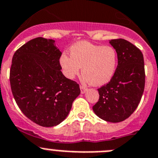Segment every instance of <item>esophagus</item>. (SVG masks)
Wrapping results in <instances>:
<instances>
[{"mask_svg": "<svg viewBox=\"0 0 158 158\" xmlns=\"http://www.w3.org/2000/svg\"><path fill=\"white\" fill-rule=\"evenodd\" d=\"M86 89H87V88H86V87H85V86H80L81 94H84L85 92L86 91Z\"/></svg>", "mask_w": 158, "mask_h": 158, "instance_id": "esophagus-1", "label": "esophagus"}]
</instances>
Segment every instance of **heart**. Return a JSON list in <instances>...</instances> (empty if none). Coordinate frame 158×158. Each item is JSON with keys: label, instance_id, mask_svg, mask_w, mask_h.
Listing matches in <instances>:
<instances>
[{"label": "heart", "instance_id": "b5f03b06", "mask_svg": "<svg viewBox=\"0 0 158 158\" xmlns=\"http://www.w3.org/2000/svg\"><path fill=\"white\" fill-rule=\"evenodd\" d=\"M70 56L63 54L60 64L67 78L78 76L82 67V79L94 86H102L112 79L116 71L118 54L110 45L102 46L82 41L69 49Z\"/></svg>", "mask_w": 158, "mask_h": 158}]
</instances>
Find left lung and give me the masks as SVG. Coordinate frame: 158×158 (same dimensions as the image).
I'll return each mask as SVG.
<instances>
[{
	"instance_id": "8db88e82",
	"label": "left lung",
	"mask_w": 158,
	"mask_h": 158,
	"mask_svg": "<svg viewBox=\"0 0 158 158\" xmlns=\"http://www.w3.org/2000/svg\"><path fill=\"white\" fill-rule=\"evenodd\" d=\"M109 43L118 54V64L110 82L98 89V102L93 106L97 116L111 123L123 121L137 109L145 87L144 59L141 50L118 38Z\"/></svg>"
}]
</instances>
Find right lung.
Here are the masks:
<instances>
[{
    "instance_id": "obj_1",
    "label": "right lung",
    "mask_w": 158,
    "mask_h": 158,
    "mask_svg": "<svg viewBox=\"0 0 158 158\" xmlns=\"http://www.w3.org/2000/svg\"><path fill=\"white\" fill-rule=\"evenodd\" d=\"M52 39L38 37L17 49L10 69V84L17 106L28 119L53 127L69 115L80 94L77 82L61 72V52Z\"/></svg>"
}]
</instances>
